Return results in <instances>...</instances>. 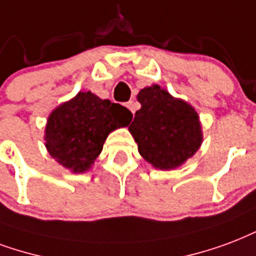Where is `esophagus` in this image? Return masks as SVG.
I'll return each mask as SVG.
<instances>
[{
    "mask_svg": "<svg viewBox=\"0 0 256 256\" xmlns=\"http://www.w3.org/2000/svg\"><path fill=\"white\" fill-rule=\"evenodd\" d=\"M126 106H128V110H130V111H132V114L136 112V103L132 102V100H130V102H128V104H126Z\"/></svg>",
    "mask_w": 256,
    "mask_h": 256,
    "instance_id": "esophagus-1",
    "label": "esophagus"
}]
</instances>
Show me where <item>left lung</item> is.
Here are the masks:
<instances>
[{
  "label": "left lung",
  "mask_w": 256,
  "mask_h": 256,
  "mask_svg": "<svg viewBox=\"0 0 256 256\" xmlns=\"http://www.w3.org/2000/svg\"><path fill=\"white\" fill-rule=\"evenodd\" d=\"M138 102L141 108L128 130L148 162L160 169H173L198 152L202 126L192 106L157 84L141 90Z\"/></svg>",
  "instance_id": "8db88e82"
}]
</instances>
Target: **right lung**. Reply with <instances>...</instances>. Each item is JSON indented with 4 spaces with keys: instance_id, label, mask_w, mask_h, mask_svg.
I'll list each match as a JSON object with an SVG mask.
<instances>
[{
    "instance_id": "1",
    "label": "right lung",
    "mask_w": 256,
    "mask_h": 256,
    "mask_svg": "<svg viewBox=\"0 0 256 256\" xmlns=\"http://www.w3.org/2000/svg\"><path fill=\"white\" fill-rule=\"evenodd\" d=\"M132 114L108 99L79 92L48 118L46 146L50 154L75 173L87 170L100 154L108 132L130 124Z\"/></svg>"
}]
</instances>
